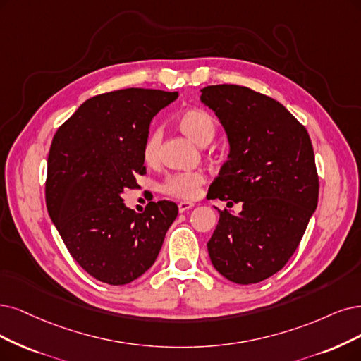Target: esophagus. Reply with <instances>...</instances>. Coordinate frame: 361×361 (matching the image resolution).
Wrapping results in <instances>:
<instances>
[{
  "label": "esophagus",
  "instance_id": "34e87169",
  "mask_svg": "<svg viewBox=\"0 0 361 361\" xmlns=\"http://www.w3.org/2000/svg\"><path fill=\"white\" fill-rule=\"evenodd\" d=\"M195 207V204L193 202H185V201H183V202H180L178 204V209H180V212H185L188 209H190V208H193Z\"/></svg>",
  "mask_w": 361,
  "mask_h": 361
}]
</instances>
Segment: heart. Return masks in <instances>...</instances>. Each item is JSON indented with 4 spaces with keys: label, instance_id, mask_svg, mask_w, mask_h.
I'll list each match as a JSON object with an SVG mask.
<instances>
[{
    "label": "heart",
    "instance_id": "1",
    "mask_svg": "<svg viewBox=\"0 0 361 361\" xmlns=\"http://www.w3.org/2000/svg\"><path fill=\"white\" fill-rule=\"evenodd\" d=\"M177 128L197 145H207L216 135L217 123L216 118L208 111L189 106L181 110L176 117ZM160 149V132L152 130L142 142L141 154L145 164H154L159 157ZM205 183L204 173L201 172H177L169 176L162 183V192L168 196L178 199H193L201 190Z\"/></svg>",
    "mask_w": 361,
    "mask_h": 361
}]
</instances>
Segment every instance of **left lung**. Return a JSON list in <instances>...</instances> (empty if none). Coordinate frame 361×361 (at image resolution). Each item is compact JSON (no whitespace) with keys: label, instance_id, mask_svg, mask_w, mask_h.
<instances>
[{"label":"left lung","instance_id":"8db88e82","mask_svg":"<svg viewBox=\"0 0 361 361\" xmlns=\"http://www.w3.org/2000/svg\"><path fill=\"white\" fill-rule=\"evenodd\" d=\"M201 92L231 145L208 197L243 202L239 216L219 209L208 255L229 281L256 284L284 268L317 208L312 142L298 118L263 93L236 85Z\"/></svg>","mask_w":361,"mask_h":361}]
</instances>
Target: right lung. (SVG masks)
<instances>
[{"label":"right lung","instance_id":"add662e5","mask_svg":"<svg viewBox=\"0 0 361 361\" xmlns=\"http://www.w3.org/2000/svg\"><path fill=\"white\" fill-rule=\"evenodd\" d=\"M177 98L178 92L140 87L102 93L53 137L49 216L73 259L98 281L123 286L149 271L177 219L173 202H150L137 214L122 199L145 173L141 149L152 118Z\"/></svg>","mask_w":361,"mask_h":361}]
</instances>
